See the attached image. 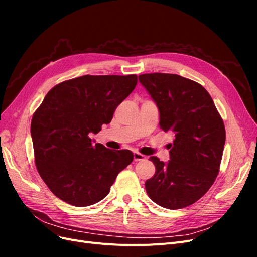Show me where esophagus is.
<instances>
[{
	"label": "esophagus",
	"instance_id": "obj_1",
	"mask_svg": "<svg viewBox=\"0 0 257 257\" xmlns=\"http://www.w3.org/2000/svg\"><path fill=\"white\" fill-rule=\"evenodd\" d=\"M146 159V157L144 154H141L138 152H134V161L138 162V161H144Z\"/></svg>",
	"mask_w": 257,
	"mask_h": 257
}]
</instances>
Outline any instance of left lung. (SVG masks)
<instances>
[{"label": "left lung", "mask_w": 257, "mask_h": 257, "mask_svg": "<svg viewBox=\"0 0 257 257\" xmlns=\"http://www.w3.org/2000/svg\"><path fill=\"white\" fill-rule=\"evenodd\" d=\"M160 111V127L175 135L168 163L149 160L155 174L145 183L155 204L188 207L203 197L219 174L225 145L224 122L203 85L176 74L138 76Z\"/></svg>", "instance_id": "left-lung-1"}]
</instances>
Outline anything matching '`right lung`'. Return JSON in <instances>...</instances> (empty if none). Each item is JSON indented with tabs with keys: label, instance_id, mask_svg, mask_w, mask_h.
Returning <instances> with one entry per match:
<instances>
[{
	"label": "right lung",
	"instance_id": "right-lung-1",
	"mask_svg": "<svg viewBox=\"0 0 257 257\" xmlns=\"http://www.w3.org/2000/svg\"><path fill=\"white\" fill-rule=\"evenodd\" d=\"M136 75H84L53 87L31 122L37 172L49 190L75 207L98 203L118 174L130 165V150L94 144L103 124L133 91Z\"/></svg>",
	"mask_w": 257,
	"mask_h": 257
}]
</instances>
